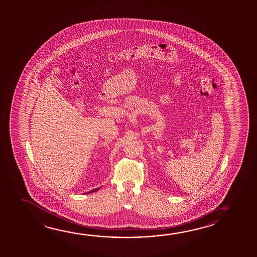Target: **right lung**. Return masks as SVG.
<instances>
[{"label":"right lung","mask_w":257,"mask_h":257,"mask_svg":"<svg viewBox=\"0 0 257 257\" xmlns=\"http://www.w3.org/2000/svg\"><path fill=\"white\" fill-rule=\"evenodd\" d=\"M99 189V188H96V189L91 190V191H89V192H87V193H85V194H89V193H94V192H96L97 190Z\"/></svg>","instance_id":"add662e5"}]
</instances>
